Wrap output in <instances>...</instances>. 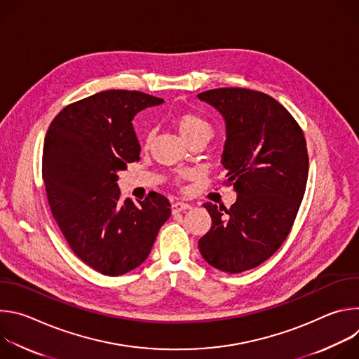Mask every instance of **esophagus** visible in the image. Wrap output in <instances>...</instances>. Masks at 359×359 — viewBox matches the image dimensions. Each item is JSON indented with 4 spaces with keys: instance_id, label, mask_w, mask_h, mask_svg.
I'll return each mask as SVG.
<instances>
[{
    "instance_id": "esophagus-1",
    "label": "esophagus",
    "mask_w": 359,
    "mask_h": 359,
    "mask_svg": "<svg viewBox=\"0 0 359 359\" xmlns=\"http://www.w3.org/2000/svg\"><path fill=\"white\" fill-rule=\"evenodd\" d=\"M187 209H191V204L184 203V201H176V203L172 204V210H173L175 213L183 212V210H187Z\"/></svg>"
}]
</instances>
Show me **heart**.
Returning a JSON list of instances; mask_svg holds the SVG:
<instances>
[{
	"instance_id": "1",
	"label": "heart",
	"mask_w": 359,
	"mask_h": 359,
	"mask_svg": "<svg viewBox=\"0 0 359 359\" xmlns=\"http://www.w3.org/2000/svg\"><path fill=\"white\" fill-rule=\"evenodd\" d=\"M173 121H175V125L179 129L180 135L187 142H190L193 139H197V137H203V139H206L209 142V139L215 133L213 125L206 118H203L201 115H198L196 112H190V111L179 112V114H176ZM151 137H153V132L147 130V133L144 135V139H143V146L144 147H147L150 144ZM186 176H187V173L183 172V173L179 175V179H183Z\"/></svg>"
}]
</instances>
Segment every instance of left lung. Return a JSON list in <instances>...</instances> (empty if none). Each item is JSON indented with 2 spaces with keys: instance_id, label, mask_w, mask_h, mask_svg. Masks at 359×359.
<instances>
[{
  "instance_id": "left-lung-1",
  "label": "left lung",
  "mask_w": 359,
  "mask_h": 359,
  "mask_svg": "<svg viewBox=\"0 0 359 359\" xmlns=\"http://www.w3.org/2000/svg\"><path fill=\"white\" fill-rule=\"evenodd\" d=\"M197 97L226 121L223 183L238 194L230 209L203 204L212 227L198 240V248L210 266L241 273L270 259L291 231L309 179L304 132L264 92L217 88Z\"/></svg>"
}]
</instances>
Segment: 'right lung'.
Masks as SVG:
<instances>
[{
    "instance_id": "obj_1",
    "label": "right lung",
    "mask_w": 359,
    "mask_h": 359,
    "mask_svg": "<svg viewBox=\"0 0 359 359\" xmlns=\"http://www.w3.org/2000/svg\"><path fill=\"white\" fill-rule=\"evenodd\" d=\"M163 99L111 89L67 105L43 142L42 179L48 204L71 250L105 276L139 267L170 217L169 200L150 191L122 200L118 172L139 161L133 116Z\"/></svg>"
}]
</instances>
